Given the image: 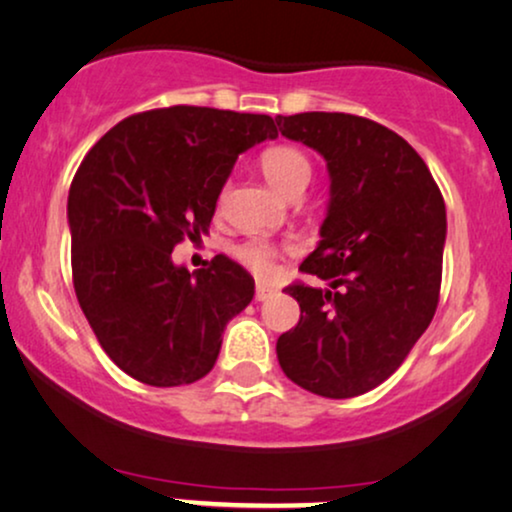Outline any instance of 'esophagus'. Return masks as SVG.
<instances>
[{
  "mask_svg": "<svg viewBox=\"0 0 512 512\" xmlns=\"http://www.w3.org/2000/svg\"><path fill=\"white\" fill-rule=\"evenodd\" d=\"M269 295H274V288H272V286H264V283H257V288H255V300H267Z\"/></svg>",
  "mask_w": 512,
  "mask_h": 512,
  "instance_id": "34e87169",
  "label": "esophagus"
}]
</instances>
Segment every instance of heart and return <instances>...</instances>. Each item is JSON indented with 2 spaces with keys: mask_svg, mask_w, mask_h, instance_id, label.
<instances>
[{
  "mask_svg": "<svg viewBox=\"0 0 512 512\" xmlns=\"http://www.w3.org/2000/svg\"><path fill=\"white\" fill-rule=\"evenodd\" d=\"M260 169L267 176V181L286 197L303 193L312 178L310 157L293 145L267 147L260 155ZM233 255L255 276H269L276 267V248L262 238L243 240L233 248Z\"/></svg>",
  "mask_w": 512,
  "mask_h": 512,
  "instance_id": "1",
  "label": "heart"
}]
</instances>
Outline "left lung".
I'll return each instance as SVG.
<instances>
[{"instance_id": "8db88e82", "label": "left lung", "mask_w": 512, "mask_h": 512, "mask_svg": "<svg viewBox=\"0 0 512 512\" xmlns=\"http://www.w3.org/2000/svg\"><path fill=\"white\" fill-rule=\"evenodd\" d=\"M286 138L326 159L329 212L291 283L300 322L276 341L286 377L353 398L391 377L432 322L441 291L446 205L424 159L391 128L341 112L276 116Z\"/></svg>"}]
</instances>
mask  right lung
I'll list each match as a JSON object with an SVG mask.
<instances>
[{"label":"right lung","mask_w":512,"mask_h":512,"mask_svg":"<svg viewBox=\"0 0 512 512\" xmlns=\"http://www.w3.org/2000/svg\"><path fill=\"white\" fill-rule=\"evenodd\" d=\"M276 135L267 114L176 104L116 123L80 162L69 190L73 288L128 377L183 386L214 367L255 279L226 255L190 274L171 252L209 231L240 152Z\"/></svg>","instance_id":"right-lung-1"}]
</instances>
